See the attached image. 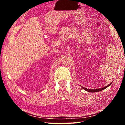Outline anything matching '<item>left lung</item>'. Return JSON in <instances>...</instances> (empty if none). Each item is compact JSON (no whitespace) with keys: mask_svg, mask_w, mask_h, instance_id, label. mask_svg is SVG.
<instances>
[{"mask_svg":"<svg viewBox=\"0 0 125 125\" xmlns=\"http://www.w3.org/2000/svg\"><path fill=\"white\" fill-rule=\"evenodd\" d=\"M112 84V82L110 83L108 85L106 86H105V87H103V88H99V89H87V88H85L83 87V86H82V88L84 90H85V91H86V92H90V93H95V92H100V91H101V90H103L105 89L106 88L109 87V86L111 85V84Z\"/></svg>","mask_w":125,"mask_h":125,"instance_id":"1","label":"left lung"}]
</instances>
